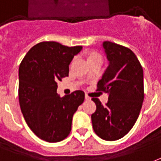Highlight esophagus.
I'll return each instance as SVG.
<instances>
[{
	"instance_id": "1",
	"label": "esophagus",
	"mask_w": 161,
	"mask_h": 161,
	"mask_svg": "<svg viewBox=\"0 0 161 161\" xmlns=\"http://www.w3.org/2000/svg\"><path fill=\"white\" fill-rule=\"evenodd\" d=\"M85 99H86L87 101H90V100H91V97H90L88 95H85Z\"/></svg>"
}]
</instances>
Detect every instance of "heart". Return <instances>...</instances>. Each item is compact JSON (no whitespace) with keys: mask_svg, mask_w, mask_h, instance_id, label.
<instances>
[{"mask_svg":"<svg viewBox=\"0 0 161 161\" xmlns=\"http://www.w3.org/2000/svg\"><path fill=\"white\" fill-rule=\"evenodd\" d=\"M100 56L98 53H92L91 54H90V56H89V58H93V57H98Z\"/></svg>","mask_w":161,"mask_h":161,"instance_id":"b5f03b06","label":"heart"}]
</instances>
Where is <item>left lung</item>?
<instances>
[{
    "label": "left lung",
    "mask_w": 161,
    "mask_h": 161,
    "mask_svg": "<svg viewBox=\"0 0 161 161\" xmlns=\"http://www.w3.org/2000/svg\"><path fill=\"white\" fill-rule=\"evenodd\" d=\"M102 47L108 65L97 90L108 93V102L104 107L98 98H92L96 110L91 120L99 137L115 141L131 130L139 116L144 98L143 71L130 48L108 41Z\"/></svg>",
    "instance_id": "1"
}]
</instances>
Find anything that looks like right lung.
Returning a JSON list of instances; mask_svg holds the SVG:
<instances>
[{"mask_svg":"<svg viewBox=\"0 0 161 161\" xmlns=\"http://www.w3.org/2000/svg\"><path fill=\"white\" fill-rule=\"evenodd\" d=\"M82 46L67 47L56 42H42L32 47L19 69L20 108L30 128L48 142L64 140L71 121L84 101V92L76 90L60 97L57 82L69 74V65Z\"/></svg>","mask_w":161,"mask_h":161,"instance_id":"obj_1","label":"right lung"}]
</instances>
